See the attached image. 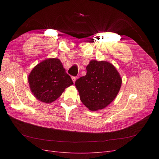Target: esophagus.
<instances>
[{
	"mask_svg": "<svg viewBox=\"0 0 159 159\" xmlns=\"http://www.w3.org/2000/svg\"><path fill=\"white\" fill-rule=\"evenodd\" d=\"M71 79H72V81H73V82L75 83V81L76 80V77H72Z\"/></svg>",
	"mask_w": 159,
	"mask_h": 159,
	"instance_id": "34e87169",
	"label": "esophagus"
}]
</instances>
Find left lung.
Returning <instances> with one entry per match:
<instances>
[{"label":"left lung","mask_w":159,"mask_h":159,"mask_svg":"<svg viewBox=\"0 0 159 159\" xmlns=\"http://www.w3.org/2000/svg\"><path fill=\"white\" fill-rule=\"evenodd\" d=\"M87 73L75 81L81 102L91 111L106 107L117 97L122 79L115 67L106 61L91 60Z\"/></svg>","instance_id":"1"}]
</instances>
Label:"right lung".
Masks as SVG:
<instances>
[{
    "mask_svg": "<svg viewBox=\"0 0 159 159\" xmlns=\"http://www.w3.org/2000/svg\"><path fill=\"white\" fill-rule=\"evenodd\" d=\"M28 80L34 96L46 103L54 102L66 88L74 84L58 58L40 62L28 75Z\"/></svg>",
    "mask_w": 159,
    "mask_h": 159,
    "instance_id": "add662e5",
    "label": "right lung"
}]
</instances>
